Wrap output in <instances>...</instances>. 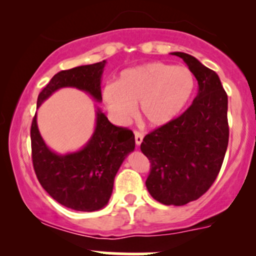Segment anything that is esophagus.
Instances as JSON below:
<instances>
[{
    "mask_svg": "<svg viewBox=\"0 0 256 256\" xmlns=\"http://www.w3.org/2000/svg\"><path fill=\"white\" fill-rule=\"evenodd\" d=\"M143 137H144V134L142 132L134 131V142H136L137 146H140L143 142Z\"/></svg>",
    "mask_w": 256,
    "mask_h": 256,
    "instance_id": "34e87169",
    "label": "esophagus"
}]
</instances>
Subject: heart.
Wrapping results in <instances>:
<instances>
[{
  "mask_svg": "<svg viewBox=\"0 0 256 256\" xmlns=\"http://www.w3.org/2000/svg\"><path fill=\"white\" fill-rule=\"evenodd\" d=\"M195 88V76L188 67L149 62L122 71L116 84L104 88L102 96L120 122L131 119L140 104V116L149 125L162 126L184 110Z\"/></svg>",
  "mask_w": 256,
  "mask_h": 256,
  "instance_id": "b5f03b06",
  "label": "heart"
}]
</instances>
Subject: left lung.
Wrapping results in <instances>:
<instances>
[{"mask_svg":"<svg viewBox=\"0 0 256 256\" xmlns=\"http://www.w3.org/2000/svg\"><path fill=\"white\" fill-rule=\"evenodd\" d=\"M198 83L192 104L178 118L143 138L140 150L150 161L146 180L152 198L183 206L201 198L222 168L228 143V95L216 72L180 52Z\"/></svg>","mask_w":256,"mask_h":256,"instance_id":"left-lung-1","label":"left lung"}]
</instances>
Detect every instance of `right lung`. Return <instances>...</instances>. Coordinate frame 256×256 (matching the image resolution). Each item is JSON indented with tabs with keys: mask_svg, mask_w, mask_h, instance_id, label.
Segmentation results:
<instances>
[{
	"mask_svg": "<svg viewBox=\"0 0 256 256\" xmlns=\"http://www.w3.org/2000/svg\"><path fill=\"white\" fill-rule=\"evenodd\" d=\"M106 60L56 73L40 91L37 107L61 88H77L101 102V77ZM32 164L43 189L55 201L79 212H95L110 201L114 178L134 149V134L113 125L98 108L92 136L80 150L58 154L40 136L37 114L31 125Z\"/></svg>",
	"mask_w": 256,
	"mask_h": 256,
	"instance_id": "add662e5",
	"label": "right lung"
}]
</instances>
